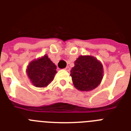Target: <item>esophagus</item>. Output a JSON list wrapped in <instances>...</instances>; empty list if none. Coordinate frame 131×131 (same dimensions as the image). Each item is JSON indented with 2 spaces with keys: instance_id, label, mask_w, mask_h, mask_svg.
Returning a JSON list of instances; mask_svg holds the SVG:
<instances>
[{
  "instance_id": "34e87169",
  "label": "esophagus",
  "mask_w": 131,
  "mask_h": 131,
  "mask_svg": "<svg viewBox=\"0 0 131 131\" xmlns=\"http://www.w3.org/2000/svg\"><path fill=\"white\" fill-rule=\"evenodd\" d=\"M64 70H66L67 71H70V67H69V66H68V67H66L65 69H64Z\"/></svg>"
}]
</instances>
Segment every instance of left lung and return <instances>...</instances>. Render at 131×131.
<instances>
[{
    "label": "left lung",
    "mask_w": 131,
    "mask_h": 131,
    "mask_svg": "<svg viewBox=\"0 0 131 131\" xmlns=\"http://www.w3.org/2000/svg\"><path fill=\"white\" fill-rule=\"evenodd\" d=\"M74 86L81 91H90L97 87L103 76L101 62L91 56H80L71 70Z\"/></svg>",
    "instance_id": "8db88e82"
}]
</instances>
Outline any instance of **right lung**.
Returning <instances> with one entry per match:
<instances>
[{
  "label": "right lung",
  "instance_id": "right-lung-1",
  "mask_svg": "<svg viewBox=\"0 0 131 131\" xmlns=\"http://www.w3.org/2000/svg\"><path fill=\"white\" fill-rule=\"evenodd\" d=\"M26 73L34 86L43 88L53 81L56 72V66L47 55L30 62Z\"/></svg>",
  "mask_w": 131,
  "mask_h": 131
}]
</instances>
